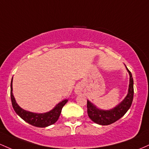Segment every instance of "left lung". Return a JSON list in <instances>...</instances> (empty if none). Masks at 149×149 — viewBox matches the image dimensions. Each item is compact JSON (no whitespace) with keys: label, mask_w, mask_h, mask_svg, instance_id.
<instances>
[{"label":"left lung","mask_w":149,"mask_h":149,"mask_svg":"<svg viewBox=\"0 0 149 149\" xmlns=\"http://www.w3.org/2000/svg\"><path fill=\"white\" fill-rule=\"evenodd\" d=\"M127 68V66H126ZM130 74V85L128 93L125 98L114 108L104 110L97 108L89 100L87 101L88 114L93 122L100 125H109L120 120L128 111L132 105L134 97V81L132 73L127 68Z\"/></svg>","instance_id":"left-lung-1"}]
</instances>
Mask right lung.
<instances>
[{
  "instance_id": "1",
  "label": "right lung",
  "mask_w": 149,
  "mask_h": 149,
  "mask_svg": "<svg viewBox=\"0 0 149 149\" xmlns=\"http://www.w3.org/2000/svg\"><path fill=\"white\" fill-rule=\"evenodd\" d=\"M10 97L15 112L26 122L37 127H47L54 124L58 120L63 107L68 102L67 99L63 100L57 104L52 110L45 113H34L24 110L17 104L13 94V78L10 84Z\"/></svg>"
}]
</instances>
